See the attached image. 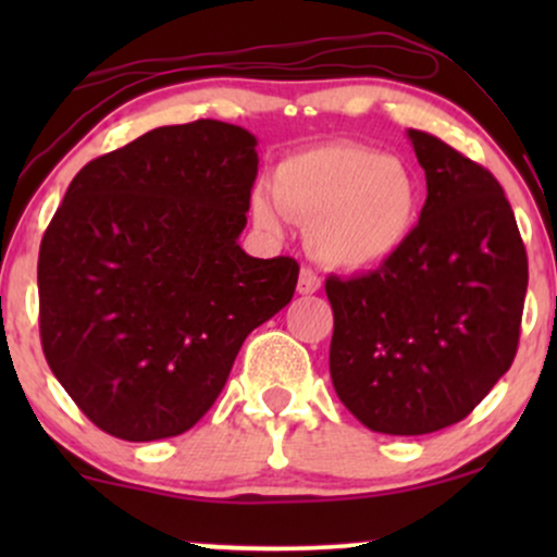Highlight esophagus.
I'll return each mask as SVG.
<instances>
[{
  "label": "esophagus",
  "mask_w": 557,
  "mask_h": 557,
  "mask_svg": "<svg viewBox=\"0 0 557 557\" xmlns=\"http://www.w3.org/2000/svg\"><path fill=\"white\" fill-rule=\"evenodd\" d=\"M319 287H322V280H319V274L314 270H309V267H304L298 274V293L300 296H311V293H317Z\"/></svg>",
  "instance_id": "34e87169"
}]
</instances>
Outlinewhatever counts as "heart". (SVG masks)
<instances>
[{
	"label": "heart",
	"mask_w": 557,
	"mask_h": 557,
	"mask_svg": "<svg viewBox=\"0 0 557 557\" xmlns=\"http://www.w3.org/2000/svg\"><path fill=\"white\" fill-rule=\"evenodd\" d=\"M270 189L248 201L253 222L280 233L285 216L309 222L306 240L322 264L361 272L406 248L419 227L421 183L400 159L359 144H322L280 159Z\"/></svg>",
	"instance_id": "1"
}]
</instances>
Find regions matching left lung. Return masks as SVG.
<instances>
[{
    "label": "left lung",
    "mask_w": 557,
    "mask_h": 557,
    "mask_svg": "<svg viewBox=\"0 0 557 557\" xmlns=\"http://www.w3.org/2000/svg\"><path fill=\"white\" fill-rule=\"evenodd\" d=\"M426 201L406 248L359 277H327L330 376L382 434H430L469 417L519 348L529 261L490 170L408 131Z\"/></svg>",
    "instance_id": "1"
}]
</instances>
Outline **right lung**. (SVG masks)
<instances>
[{"label":"right lung","mask_w":557,"mask_h":557,"mask_svg":"<svg viewBox=\"0 0 557 557\" xmlns=\"http://www.w3.org/2000/svg\"><path fill=\"white\" fill-rule=\"evenodd\" d=\"M257 172L246 127L196 120L70 183L38 251V327L60 385L112 437L188 432L248 332L290 304L298 261L238 243Z\"/></svg>","instance_id":"add662e5"}]
</instances>
